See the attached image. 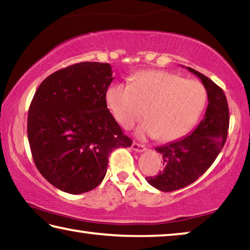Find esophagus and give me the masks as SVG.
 I'll use <instances>...</instances> for the list:
<instances>
[{
  "mask_svg": "<svg viewBox=\"0 0 250 250\" xmlns=\"http://www.w3.org/2000/svg\"><path fill=\"white\" fill-rule=\"evenodd\" d=\"M131 147H132V150L135 151V152H143L146 150V146L141 145V143H138V142H133L132 146H131Z\"/></svg>",
  "mask_w": 250,
  "mask_h": 250,
  "instance_id": "34e87169",
  "label": "esophagus"
}]
</instances>
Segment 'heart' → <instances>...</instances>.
I'll return each mask as SVG.
<instances>
[{
  "instance_id": "1",
  "label": "heart",
  "mask_w": 250,
  "mask_h": 250,
  "mask_svg": "<svg viewBox=\"0 0 250 250\" xmlns=\"http://www.w3.org/2000/svg\"><path fill=\"white\" fill-rule=\"evenodd\" d=\"M206 101L207 92L200 82L163 70L142 71L128 84L115 83L105 92L109 110L124 128H132L145 115L147 120L138 129L139 137H158L163 142L184 137Z\"/></svg>"
}]
</instances>
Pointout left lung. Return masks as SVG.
I'll return each instance as SVG.
<instances>
[{
	"mask_svg": "<svg viewBox=\"0 0 250 250\" xmlns=\"http://www.w3.org/2000/svg\"><path fill=\"white\" fill-rule=\"evenodd\" d=\"M188 69L202 80L208 105L204 119L191 134L155 149L162 154L164 168L146 180L162 192L183 188L204 174L222 151L229 128V110L222 88L200 71Z\"/></svg>",
	"mask_w": 250,
	"mask_h": 250,
	"instance_id": "8db88e82",
	"label": "left lung"
}]
</instances>
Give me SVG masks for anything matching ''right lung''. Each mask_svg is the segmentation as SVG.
<instances>
[{
	"label": "right lung",
	"instance_id": "add662e5",
	"mask_svg": "<svg viewBox=\"0 0 250 250\" xmlns=\"http://www.w3.org/2000/svg\"><path fill=\"white\" fill-rule=\"evenodd\" d=\"M112 79L108 62H78L49 75L33 97L27 137L34 163L61 191L94 189L111 151L132 145L107 108Z\"/></svg>",
	"mask_w": 250,
	"mask_h": 250
}]
</instances>
